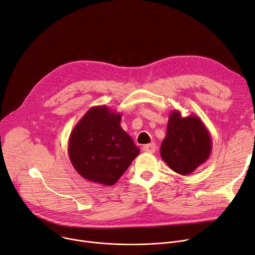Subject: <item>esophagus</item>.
Listing matches in <instances>:
<instances>
[{"mask_svg": "<svg viewBox=\"0 0 255 255\" xmlns=\"http://www.w3.org/2000/svg\"><path fill=\"white\" fill-rule=\"evenodd\" d=\"M143 151L146 153H154L156 151V145L154 143L143 146Z\"/></svg>", "mask_w": 255, "mask_h": 255, "instance_id": "1", "label": "esophagus"}]
</instances>
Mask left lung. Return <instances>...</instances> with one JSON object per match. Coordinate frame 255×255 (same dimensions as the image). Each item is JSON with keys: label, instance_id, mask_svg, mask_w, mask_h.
Returning a JSON list of instances; mask_svg holds the SVG:
<instances>
[{"label": "left lung", "instance_id": "obj_1", "mask_svg": "<svg viewBox=\"0 0 255 255\" xmlns=\"http://www.w3.org/2000/svg\"><path fill=\"white\" fill-rule=\"evenodd\" d=\"M211 149L210 132L199 116L183 117L175 109L170 112L160 147L161 158L169 168L187 175L209 158Z\"/></svg>", "mask_w": 255, "mask_h": 255}]
</instances>
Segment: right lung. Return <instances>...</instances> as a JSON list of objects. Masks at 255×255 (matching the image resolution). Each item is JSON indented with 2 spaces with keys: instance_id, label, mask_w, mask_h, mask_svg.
I'll return each mask as SVG.
<instances>
[{
  "instance_id": "add662e5",
  "label": "right lung",
  "mask_w": 255,
  "mask_h": 255,
  "mask_svg": "<svg viewBox=\"0 0 255 255\" xmlns=\"http://www.w3.org/2000/svg\"><path fill=\"white\" fill-rule=\"evenodd\" d=\"M122 114L94 106L73 128L68 140L69 159L89 182L112 186L139 155L130 136L121 127Z\"/></svg>"
}]
</instances>
